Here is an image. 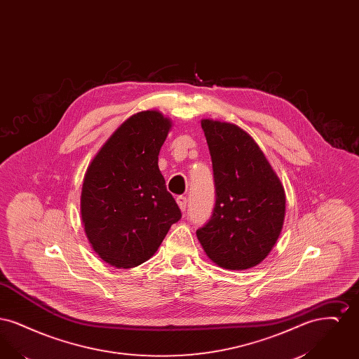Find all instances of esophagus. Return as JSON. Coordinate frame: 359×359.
<instances>
[{
	"mask_svg": "<svg viewBox=\"0 0 359 359\" xmlns=\"http://www.w3.org/2000/svg\"><path fill=\"white\" fill-rule=\"evenodd\" d=\"M176 202H177V205H179L182 211H186V207H187V198L186 196H177Z\"/></svg>",
	"mask_w": 359,
	"mask_h": 359,
	"instance_id": "1",
	"label": "esophagus"
}]
</instances>
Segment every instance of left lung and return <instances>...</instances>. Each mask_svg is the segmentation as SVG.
<instances>
[{"instance_id": "obj_1", "label": "left lung", "mask_w": 359, "mask_h": 359, "mask_svg": "<svg viewBox=\"0 0 359 359\" xmlns=\"http://www.w3.org/2000/svg\"><path fill=\"white\" fill-rule=\"evenodd\" d=\"M212 161L215 205L196 230L205 255L230 271L262 262L280 237L285 191L256 141L234 123L202 120Z\"/></svg>"}]
</instances>
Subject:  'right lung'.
<instances>
[{"label":"right lung","instance_id":"add662e5","mask_svg":"<svg viewBox=\"0 0 359 359\" xmlns=\"http://www.w3.org/2000/svg\"><path fill=\"white\" fill-rule=\"evenodd\" d=\"M172 122L140 111L104 142L86 171L81 215L94 252L111 266L135 268L157 252L182 218L158 170Z\"/></svg>","mask_w":359,"mask_h":359}]
</instances>
